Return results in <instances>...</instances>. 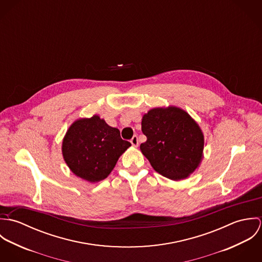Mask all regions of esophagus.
I'll return each instance as SVG.
<instances>
[{
	"label": "esophagus",
	"mask_w": 262,
	"mask_h": 262,
	"mask_svg": "<svg viewBox=\"0 0 262 262\" xmlns=\"http://www.w3.org/2000/svg\"><path fill=\"white\" fill-rule=\"evenodd\" d=\"M130 142H131V144H132L134 147H137V146H138V137H137L136 135H134V136L131 138Z\"/></svg>",
	"instance_id": "esophagus-1"
}]
</instances>
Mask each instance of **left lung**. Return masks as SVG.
<instances>
[{"label":"left lung","mask_w":262,"mask_h":262,"mask_svg":"<svg viewBox=\"0 0 262 262\" xmlns=\"http://www.w3.org/2000/svg\"><path fill=\"white\" fill-rule=\"evenodd\" d=\"M141 125L147 140L140 149L158 173L179 181L199 166L204 136L187 112L177 107L155 108L143 116Z\"/></svg>","instance_id":"left-lung-1"}]
</instances>
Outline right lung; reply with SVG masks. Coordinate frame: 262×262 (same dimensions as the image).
Listing matches in <instances>:
<instances>
[{
  "mask_svg": "<svg viewBox=\"0 0 262 262\" xmlns=\"http://www.w3.org/2000/svg\"><path fill=\"white\" fill-rule=\"evenodd\" d=\"M131 146L120 131L99 116L75 121L62 142L63 158L75 176L90 183L106 179L120 155Z\"/></svg>",
  "mask_w": 262,
  "mask_h": 262,
  "instance_id": "add662e5",
  "label": "right lung"
}]
</instances>
